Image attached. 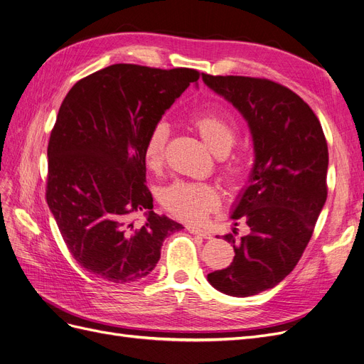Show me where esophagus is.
Wrapping results in <instances>:
<instances>
[{"mask_svg":"<svg viewBox=\"0 0 364 364\" xmlns=\"http://www.w3.org/2000/svg\"><path fill=\"white\" fill-rule=\"evenodd\" d=\"M188 231L193 232V235H197V236L203 237V239H212V235L206 230H201V228H197V227H188Z\"/></svg>","mask_w":364,"mask_h":364,"instance_id":"obj_1","label":"esophagus"}]
</instances>
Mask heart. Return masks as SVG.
<instances>
[{
    "instance_id": "heart-1",
    "label": "heart",
    "mask_w": 364,
    "mask_h": 364,
    "mask_svg": "<svg viewBox=\"0 0 364 364\" xmlns=\"http://www.w3.org/2000/svg\"><path fill=\"white\" fill-rule=\"evenodd\" d=\"M193 125L200 137L208 144L215 155H227L236 141V128L223 116L200 114L193 118ZM170 128L164 121L152 125L144 140V161L151 168L161 167ZM224 173L230 181H237L242 176V166L237 161H230L224 166ZM159 201L173 216L186 223H201L220 205V194L209 183L176 182L166 186L159 193Z\"/></svg>"
}]
</instances>
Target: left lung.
<instances>
[{
  "label": "left lung",
  "mask_w": 364,
  "mask_h": 364,
  "mask_svg": "<svg viewBox=\"0 0 364 364\" xmlns=\"http://www.w3.org/2000/svg\"><path fill=\"white\" fill-rule=\"evenodd\" d=\"M250 125L254 166L231 213L250 227L224 236L232 263L208 274L218 291L255 296L293 272L312 237L327 198V141L314 110L287 86L269 79L201 75ZM237 225V223H236Z\"/></svg>",
  "instance_id": "obj_1"
}]
</instances>
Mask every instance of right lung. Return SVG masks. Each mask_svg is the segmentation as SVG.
<instances>
[{"label": "right lung", "mask_w": 364, "mask_h": 364, "mask_svg": "<svg viewBox=\"0 0 364 364\" xmlns=\"http://www.w3.org/2000/svg\"><path fill=\"white\" fill-rule=\"evenodd\" d=\"M198 77L193 68L113 64L80 79L63 101L48 144L46 200L71 255L100 279L144 278L164 239L183 228L152 210L143 148ZM140 210L147 220L137 225Z\"/></svg>", "instance_id": "add662e5"}]
</instances>
